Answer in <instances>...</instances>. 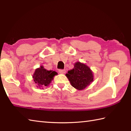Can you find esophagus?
<instances>
[{
  "label": "esophagus",
  "mask_w": 131,
  "mask_h": 131,
  "mask_svg": "<svg viewBox=\"0 0 131 131\" xmlns=\"http://www.w3.org/2000/svg\"><path fill=\"white\" fill-rule=\"evenodd\" d=\"M58 72L60 74H65L66 73V70H64V69H60L59 70H58Z\"/></svg>",
  "instance_id": "34e87169"
}]
</instances>
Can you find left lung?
I'll return each instance as SVG.
<instances>
[{
	"label": "left lung",
	"mask_w": 131,
	"mask_h": 131,
	"mask_svg": "<svg viewBox=\"0 0 131 131\" xmlns=\"http://www.w3.org/2000/svg\"><path fill=\"white\" fill-rule=\"evenodd\" d=\"M71 85L78 90H83L93 81V74L88 66L80 62L66 74Z\"/></svg>",
	"instance_id": "8db88e82"
}]
</instances>
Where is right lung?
<instances>
[{
    "label": "right lung",
    "instance_id": "obj_1",
    "mask_svg": "<svg viewBox=\"0 0 131 131\" xmlns=\"http://www.w3.org/2000/svg\"><path fill=\"white\" fill-rule=\"evenodd\" d=\"M57 74V73L56 71H48L44 69L43 66H41L39 68L36 69L32 78L37 87L43 88L51 83L52 80L53 79V77Z\"/></svg>",
    "mask_w": 131,
    "mask_h": 131
}]
</instances>
